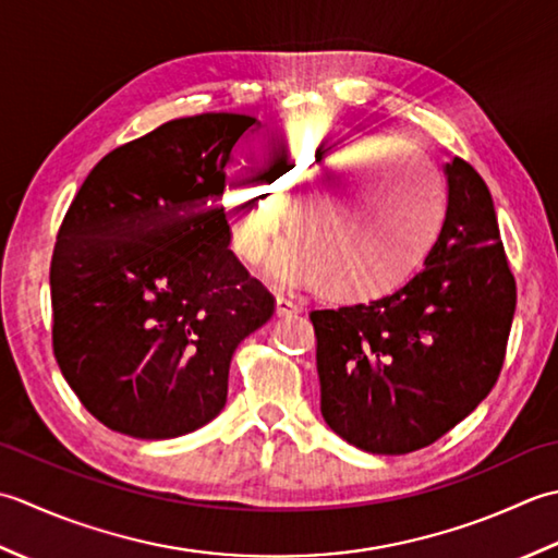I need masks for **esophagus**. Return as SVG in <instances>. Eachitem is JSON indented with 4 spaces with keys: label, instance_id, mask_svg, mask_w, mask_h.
Masks as SVG:
<instances>
[{
    "label": "esophagus",
    "instance_id": "obj_1",
    "mask_svg": "<svg viewBox=\"0 0 558 558\" xmlns=\"http://www.w3.org/2000/svg\"><path fill=\"white\" fill-rule=\"evenodd\" d=\"M275 303H277V315H281V317H289V315L301 313V305L293 303L291 299H283V295H277Z\"/></svg>",
    "mask_w": 558,
    "mask_h": 558
}]
</instances>
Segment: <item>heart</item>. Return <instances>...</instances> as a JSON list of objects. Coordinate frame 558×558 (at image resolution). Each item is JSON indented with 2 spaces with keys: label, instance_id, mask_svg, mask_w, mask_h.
Here are the masks:
<instances>
[{
  "label": "heart",
  "instance_id": "1",
  "mask_svg": "<svg viewBox=\"0 0 558 558\" xmlns=\"http://www.w3.org/2000/svg\"><path fill=\"white\" fill-rule=\"evenodd\" d=\"M259 156L265 180L245 166L226 170L223 207L235 253L253 265L275 245L287 219L282 207H294L299 235L271 265L283 287H323L351 303L383 299L422 267L438 241L446 178L416 146L305 122L269 132Z\"/></svg>",
  "mask_w": 558,
  "mask_h": 558
}]
</instances>
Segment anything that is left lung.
Returning a JSON list of instances; mask_svg holds the SVG:
<instances>
[{
    "label": "left lung",
    "mask_w": 558,
    "mask_h": 558,
    "mask_svg": "<svg viewBox=\"0 0 558 558\" xmlns=\"http://www.w3.org/2000/svg\"><path fill=\"white\" fill-rule=\"evenodd\" d=\"M426 267L378 301L313 311L320 412L375 454L426 448L472 414L504 368L515 277L488 187L452 158Z\"/></svg>",
    "instance_id": "1"
}]
</instances>
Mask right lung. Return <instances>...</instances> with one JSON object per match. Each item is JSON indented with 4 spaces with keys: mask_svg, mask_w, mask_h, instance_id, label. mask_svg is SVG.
Instances as JSON below:
<instances>
[{
    "mask_svg": "<svg viewBox=\"0 0 558 558\" xmlns=\"http://www.w3.org/2000/svg\"><path fill=\"white\" fill-rule=\"evenodd\" d=\"M257 120H170L100 158L50 263L52 351L100 424L161 440L209 424L235 347L275 299L229 250L226 163Z\"/></svg>",
    "mask_w": 558,
    "mask_h": 558,
    "instance_id": "add662e5",
    "label": "right lung"
}]
</instances>
